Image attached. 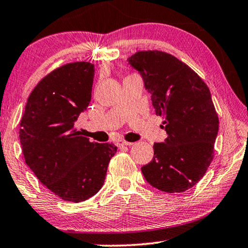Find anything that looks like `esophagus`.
<instances>
[{
	"label": "esophagus",
	"instance_id": "34e87169",
	"mask_svg": "<svg viewBox=\"0 0 248 248\" xmlns=\"http://www.w3.org/2000/svg\"><path fill=\"white\" fill-rule=\"evenodd\" d=\"M133 143L132 142H127V141H124V140H118L116 142V145L117 147H125V145H132Z\"/></svg>",
	"mask_w": 248,
	"mask_h": 248
}]
</instances>
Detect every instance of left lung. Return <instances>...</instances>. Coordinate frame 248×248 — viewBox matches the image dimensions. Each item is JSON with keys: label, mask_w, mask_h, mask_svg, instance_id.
I'll return each instance as SVG.
<instances>
[{"label": "left lung", "mask_w": 248, "mask_h": 248, "mask_svg": "<svg viewBox=\"0 0 248 248\" xmlns=\"http://www.w3.org/2000/svg\"><path fill=\"white\" fill-rule=\"evenodd\" d=\"M128 63L143 78L167 139L154 144V159L142 167L149 184L167 193L187 191L208 170L215 155L219 117L199 74L171 54L140 50Z\"/></svg>", "instance_id": "8db88e82"}]
</instances>
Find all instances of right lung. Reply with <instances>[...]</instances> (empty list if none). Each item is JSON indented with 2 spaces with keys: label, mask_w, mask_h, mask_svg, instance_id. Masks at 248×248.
I'll use <instances>...</instances> for the list:
<instances>
[{
  "label": "right lung",
  "mask_w": 248,
  "mask_h": 248,
  "mask_svg": "<svg viewBox=\"0 0 248 248\" xmlns=\"http://www.w3.org/2000/svg\"><path fill=\"white\" fill-rule=\"evenodd\" d=\"M94 66L73 62L53 70L37 83L20 121L26 164L49 191L79 203L103 187L116 154L113 143L90 142L74 122L91 100Z\"/></svg>",
  "instance_id": "obj_1"
}]
</instances>
